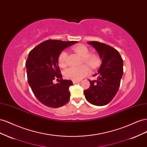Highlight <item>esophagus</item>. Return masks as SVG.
<instances>
[{
    "mask_svg": "<svg viewBox=\"0 0 147 147\" xmlns=\"http://www.w3.org/2000/svg\"><path fill=\"white\" fill-rule=\"evenodd\" d=\"M81 81L80 80H73V83L74 84H76L78 83H80Z\"/></svg>",
    "mask_w": 147,
    "mask_h": 147,
    "instance_id": "esophagus-1",
    "label": "esophagus"
}]
</instances>
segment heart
<instances>
[{"instance_id": "1", "label": "heart", "mask_w": 147, "mask_h": 147, "mask_svg": "<svg viewBox=\"0 0 147 147\" xmlns=\"http://www.w3.org/2000/svg\"><path fill=\"white\" fill-rule=\"evenodd\" d=\"M73 50L77 54L82 57V63L87 64L92 69L97 68L100 64V59L99 57L95 54H89V49L84 45H78L73 47ZM67 58V53L66 51H62L57 57V62L59 65L64 67L66 66ZM90 70L88 67L83 65L79 67H71L65 70L64 74L66 78L72 80H80L89 74Z\"/></svg>"}]
</instances>
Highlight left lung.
<instances>
[{
    "instance_id": "left-lung-1",
    "label": "left lung",
    "mask_w": 147,
    "mask_h": 147,
    "mask_svg": "<svg viewBox=\"0 0 147 147\" xmlns=\"http://www.w3.org/2000/svg\"><path fill=\"white\" fill-rule=\"evenodd\" d=\"M102 60L96 80H89L91 85L84 91L86 100L92 105L102 106L112 101L117 93L123 74V61L113 47L99 42H88Z\"/></svg>"
}]
</instances>
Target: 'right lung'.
I'll return each mask as SVG.
<instances>
[{"instance_id":"right-lung-1","label":"right lung","mask_w":147,"mask_h":147,"mask_svg":"<svg viewBox=\"0 0 147 147\" xmlns=\"http://www.w3.org/2000/svg\"><path fill=\"white\" fill-rule=\"evenodd\" d=\"M77 42L48 40L29 52L26 62L28 81L34 94L43 105L58 108L69 102V87L73 83L62 78L57 57L64 49ZM54 79H60V83L55 84Z\"/></svg>"}]
</instances>
